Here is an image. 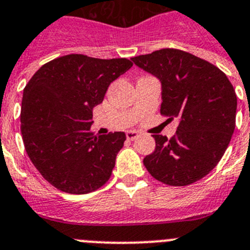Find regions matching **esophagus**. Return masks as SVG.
Segmentation results:
<instances>
[{"label": "esophagus", "instance_id": "esophagus-1", "mask_svg": "<svg viewBox=\"0 0 250 250\" xmlns=\"http://www.w3.org/2000/svg\"><path fill=\"white\" fill-rule=\"evenodd\" d=\"M125 136H127V138L130 139V141H134V139L139 137V132H137V130H127V132H125Z\"/></svg>", "mask_w": 250, "mask_h": 250}]
</instances>
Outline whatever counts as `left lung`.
Here are the masks:
<instances>
[{
	"label": "left lung",
	"mask_w": 250,
	"mask_h": 250,
	"mask_svg": "<svg viewBox=\"0 0 250 250\" xmlns=\"http://www.w3.org/2000/svg\"><path fill=\"white\" fill-rule=\"evenodd\" d=\"M161 82V113L178 118L173 138L154 134L156 149L143 159L162 183L188 186L223 157L235 128L237 96L218 67L181 49L163 48L130 58Z\"/></svg>",
	"instance_id": "1"
}]
</instances>
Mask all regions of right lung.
Returning <instances> with one entry per match:
<instances>
[{"mask_svg":"<svg viewBox=\"0 0 250 250\" xmlns=\"http://www.w3.org/2000/svg\"><path fill=\"white\" fill-rule=\"evenodd\" d=\"M133 63L68 55L43 64L23 89L21 132L26 152L47 182L86 194L108 181L125 132L94 136L93 108Z\"/></svg>","mask_w":250,"mask_h":250,"instance_id":"obj_1","label":"right lung"}]
</instances>
